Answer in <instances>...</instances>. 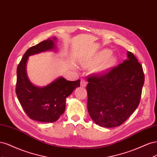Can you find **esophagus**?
<instances>
[{
  "label": "esophagus",
  "instance_id": "34e87169",
  "mask_svg": "<svg viewBox=\"0 0 157 157\" xmlns=\"http://www.w3.org/2000/svg\"><path fill=\"white\" fill-rule=\"evenodd\" d=\"M86 84H87V82L86 80L84 79H82L81 81H80V86H81L82 87H85L86 86Z\"/></svg>",
  "mask_w": 157,
  "mask_h": 157
}]
</instances>
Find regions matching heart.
Returning <instances> with one entry per match:
<instances>
[{
  "label": "heart",
  "instance_id": "1",
  "mask_svg": "<svg viewBox=\"0 0 157 157\" xmlns=\"http://www.w3.org/2000/svg\"><path fill=\"white\" fill-rule=\"evenodd\" d=\"M110 52L109 50H104L98 54L93 59L94 64H98L101 62L98 68L99 71L105 70L115 63L116 60L115 57V56L109 54Z\"/></svg>",
  "mask_w": 157,
  "mask_h": 157
}]
</instances>
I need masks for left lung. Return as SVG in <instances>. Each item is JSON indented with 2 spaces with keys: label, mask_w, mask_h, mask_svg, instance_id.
Returning a JSON list of instances; mask_svg holds the SVG:
<instances>
[{
  "label": "left lung",
  "mask_w": 157,
  "mask_h": 157,
  "mask_svg": "<svg viewBox=\"0 0 157 157\" xmlns=\"http://www.w3.org/2000/svg\"><path fill=\"white\" fill-rule=\"evenodd\" d=\"M144 80L141 65L128 51L122 63L88 77L87 107L93 121L105 128L121 125L139 105Z\"/></svg>",
  "instance_id": "left-lung-1"
}]
</instances>
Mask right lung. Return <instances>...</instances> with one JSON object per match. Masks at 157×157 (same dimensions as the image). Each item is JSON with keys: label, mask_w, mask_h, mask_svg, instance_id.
Returning <instances> with one entry per match:
<instances>
[{"label": "right lung", "mask_w": 157, "mask_h": 157, "mask_svg": "<svg viewBox=\"0 0 157 157\" xmlns=\"http://www.w3.org/2000/svg\"><path fill=\"white\" fill-rule=\"evenodd\" d=\"M57 39L53 37L28 49L17 68L16 92L22 108L30 118L39 122H54L63 115L66 98L80 86V80L69 81L62 77L45 86H37L28 78L26 65L29 57L56 50Z\"/></svg>", "instance_id": "right-lung-1"}]
</instances>
